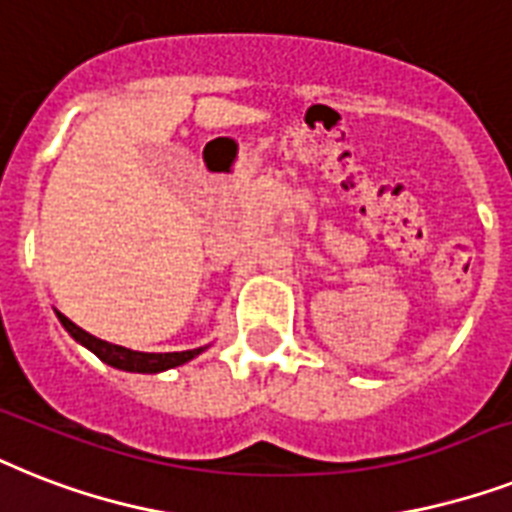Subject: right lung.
Here are the masks:
<instances>
[{
    "instance_id": "obj_1",
    "label": "right lung",
    "mask_w": 512,
    "mask_h": 512,
    "mask_svg": "<svg viewBox=\"0 0 512 512\" xmlns=\"http://www.w3.org/2000/svg\"><path fill=\"white\" fill-rule=\"evenodd\" d=\"M62 326L68 328L70 336L81 342L83 347H89L99 360H105L107 365L112 368H120V371H134V373H160L168 371V368H176V365L189 363L191 357H197L202 352L199 350H186V352H136V350H126V347H120V344H110L102 342L97 336H91L89 331H83L81 326L60 315Z\"/></svg>"
}]
</instances>
